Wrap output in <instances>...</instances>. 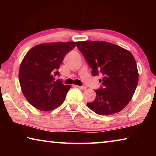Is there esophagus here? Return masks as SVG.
<instances>
[{
	"label": "esophagus",
	"mask_w": 156,
	"mask_h": 156,
	"mask_svg": "<svg viewBox=\"0 0 156 156\" xmlns=\"http://www.w3.org/2000/svg\"><path fill=\"white\" fill-rule=\"evenodd\" d=\"M76 87L80 89H87L86 87H84V86H76Z\"/></svg>",
	"instance_id": "34e87169"
}]
</instances>
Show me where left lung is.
Listing matches in <instances>:
<instances>
[{
    "instance_id": "1",
    "label": "left lung",
    "mask_w": 156,
    "mask_h": 156,
    "mask_svg": "<svg viewBox=\"0 0 156 156\" xmlns=\"http://www.w3.org/2000/svg\"><path fill=\"white\" fill-rule=\"evenodd\" d=\"M80 50L92 69V76L102 78L101 87L94 90L96 98L87 102L98 115H109L120 112L130 102L138 83L136 62L131 53L105 41H80Z\"/></svg>"
}]
</instances>
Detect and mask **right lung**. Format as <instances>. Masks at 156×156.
Segmentation results:
<instances>
[{
	"label": "right lung",
	"mask_w": 156,
	"mask_h": 156,
	"mask_svg": "<svg viewBox=\"0 0 156 156\" xmlns=\"http://www.w3.org/2000/svg\"><path fill=\"white\" fill-rule=\"evenodd\" d=\"M76 42L43 43L32 47L19 69V82L23 95L36 109L49 112L62 105L71 86L55 80L65 55Z\"/></svg>",
	"instance_id": "obj_1"
}]
</instances>
